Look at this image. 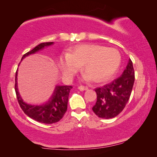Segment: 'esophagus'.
I'll return each instance as SVG.
<instances>
[{"instance_id": "1", "label": "esophagus", "mask_w": 157, "mask_h": 157, "mask_svg": "<svg viewBox=\"0 0 157 157\" xmlns=\"http://www.w3.org/2000/svg\"><path fill=\"white\" fill-rule=\"evenodd\" d=\"M78 89L80 90V91H84V90L88 89V86H84V85H79L78 86Z\"/></svg>"}]
</instances>
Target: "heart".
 <instances>
[{
	"instance_id": "heart-1",
	"label": "heart",
	"mask_w": 157,
	"mask_h": 157,
	"mask_svg": "<svg viewBox=\"0 0 157 157\" xmlns=\"http://www.w3.org/2000/svg\"><path fill=\"white\" fill-rule=\"evenodd\" d=\"M121 62L118 50L93 44L79 45L59 59L61 68L66 73H75L84 65V73L95 82L110 78L118 70Z\"/></svg>"
}]
</instances>
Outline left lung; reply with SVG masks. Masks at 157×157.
Listing matches in <instances>:
<instances>
[{
    "instance_id": "left-lung-1",
    "label": "left lung",
    "mask_w": 157,
    "mask_h": 157,
    "mask_svg": "<svg viewBox=\"0 0 157 157\" xmlns=\"http://www.w3.org/2000/svg\"><path fill=\"white\" fill-rule=\"evenodd\" d=\"M135 79L131 59L119 78L95 89L97 101L92 110L99 118L109 119L118 116L125 107L132 94Z\"/></svg>"
}]
</instances>
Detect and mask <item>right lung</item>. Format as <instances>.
Wrapping results in <instances>:
<instances>
[{
    "instance_id": "1",
    "label": "right lung",
    "mask_w": 157,
    "mask_h": 157,
    "mask_svg": "<svg viewBox=\"0 0 157 157\" xmlns=\"http://www.w3.org/2000/svg\"><path fill=\"white\" fill-rule=\"evenodd\" d=\"M53 42H44L34 48L30 51L23 55V58L28 55L34 54L36 52L43 49L44 47L50 46ZM17 71L16 72L14 89L18 104L21 109L26 115L33 120L45 124H52L59 121L63 118L66 110L68 100V95L72 86H57L50 99L46 104L42 105H31L23 102L21 95L18 92L17 83Z\"/></svg>"
}]
</instances>
